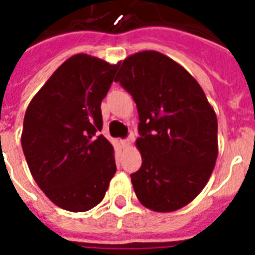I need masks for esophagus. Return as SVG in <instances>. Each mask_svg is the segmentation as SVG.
<instances>
[{
    "label": "esophagus",
    "mask_w": 255,
    "mask_h": 255,
    "mask_svg": "<svg viewBox=\"0 0 255 255\" xmlns=\"http://www.w3.org/2000/svg\"><path fill=\"white\" fill-rule=\"evenodd\" d=\"M132 140H133V135H129L127 139H123L122 140L123 147H129V146H131V143H132Z\"/></svg>",
    "instance_id": "1"
}]
</instances>
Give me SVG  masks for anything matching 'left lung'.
Wrapping results in <instances>:
<instances>
[{
  "label": "left lung",
  "instance_id": "left-lung-1",
  "mask_svg": "<svg viewBox=\"0 0 255 255\" xmlns=\"http://www.w3.org/2000/svg\"><path fill=\"white\" fill-rule=\"evenodd\" d=\"M115 82L132 95L139 115L142 166L131 175L139 202L173 212L202 191L217 160V117L195 79L153 50L120 63Z\"/></svg>",
  "mask_w": 255,
  "mask_h": 255
}]
</instances>
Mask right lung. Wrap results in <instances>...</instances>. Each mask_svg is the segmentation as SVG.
Returning <instances> with one entry per match:
<instances>
[{
  "label": "right lung",
  "instance_id": "right-lung-1",
  "mask_svg": "<svg viewBox=\"0 0 255 255\" xmlns=\"http://www.w3.org/2000/svg\"><path fill=\"white\" fill-rule=\"evenodd\" d=\"M119 64L87 54L61 64L25 111L21 147L31 175L61 209L86 212L104 199L116 173L102 129L101 102Z\"/></svg>",
  "mask_w": 255,
  "mask_h": 255
}]
</instances>
